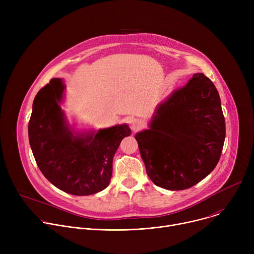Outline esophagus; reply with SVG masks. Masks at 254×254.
Listing matches in <instances>:
<instances>
[{
    "label": "esophagus",
    "instance_id": "esophagus-1",
    "mask_svg": "<svg viewBox=\"0 0 254 254\" xmlns=\"http://www.w3.org/2000/svg\"><path fill=\"white\" fill-rule=\"evenodd\" d=\"M129 127L132 131H137L142 127V124L139 120L137 119H132L129 121Z\"/></svg>",
    "mask_w": 254,
    "mask_h": 254
}]
</instances>
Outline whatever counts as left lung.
<instances>
[{
  "label": "left lung",
  "mask_w": 254,
  "mask_h": 254,
  "mask_svg": "<svg viewBox=\"0 0 254 254\" xmlns=\"http://www.w3.org/2000/svg\"><path fill=\"white\" fill-rule=\"evenodd\" d=\"M134 137L155 185L179 191L198 184L218 163L225 139L221 100L213 82L194 74L157 105L149 128Z\"/></svg>",
  "instance_id": "8db88e82"
}]
</instances>
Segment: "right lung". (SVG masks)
<instances>
[{"label":"right lung","instance_id":"right-lung-1","mask_svg":"<svg viewBox=\"0 0 254 254\" xmlns=\"http://www.w3.org/2000/svg\"><path fill=\"white\" fill-rule=\"evenodd\" d=\"M65 88L61 78H53L35 96L29 142L40 171L56 188L71 195H92L110 185L114 156L131 130L127 124L76 130L61 108Z\"/></svg>","mask_w":254,"mask_h":254}]
</instances>
